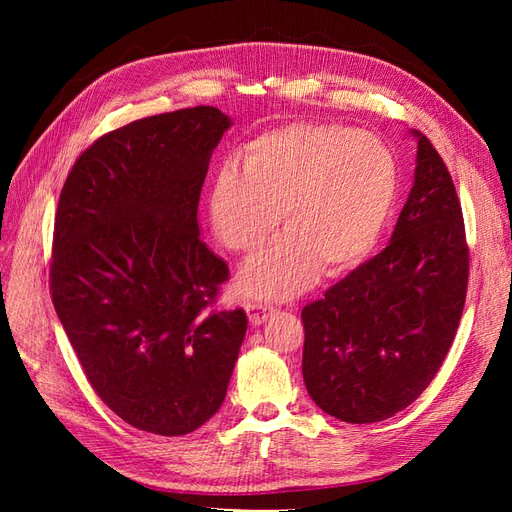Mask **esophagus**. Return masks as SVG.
<instances>
[{
	"instance_id": "esophagus-1",
	"label": "esophagus",
	"mask_w": 512,
	"mask_h": 512,
	"mask_svg": "<svg viewBox=\"0 0 512 512\" xmlns=\"http://www.w3.org/2000/svg\"><path fill=\"white\" fill-rule=\"evenodd\" d=\"M245 309H247V316H250L252 327H258V324L265 322L269 318V314L273 312V307L265 305V303H247Z\"/></svg>"
}]
</instances>
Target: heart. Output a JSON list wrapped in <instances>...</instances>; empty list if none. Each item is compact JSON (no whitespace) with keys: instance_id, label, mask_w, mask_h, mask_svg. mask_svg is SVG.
<instances>
[{"instance_id":"1","label":"heart","mask_w":512,"mask_h":512,"mask_svg":"<svg viewBox=\"0 0 512 512\" xmlns=\"http://www.w3.org/2000/svg\"><path fill=\"white\" fill-rule=\"evenodd\" d=\"M397 196V162L380 136L337 123L292 121L245 143L237 166L213 179L215 235L239 256H254L239 288L286 299L312 284L318 267L337 275L361 262L380 239Z\"/></svg>"}]
</instances>
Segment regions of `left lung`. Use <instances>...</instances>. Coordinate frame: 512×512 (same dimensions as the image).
I'll use <instances>...</instances> for the list:
<instances>
[{
	"mask_svg": "<svg viewBox=\"0 0 512 512\" xmlns=\"http://www.w3.org/2000/svg\"><path fill=\"white\" fill-rule=\"evenodd\" d=\"M414 134V185L391 243L301 312L307 393L346 423L408 408L442 367L466 305L459 196L436 147Z\"/></svg>",
	"mask_w": 512,
	"mask_h": 512,
	"instance_id": "8db88e82",
	"label": "left lung"
}]
</instances>
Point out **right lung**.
I'll use <instances>...</instances> for the list:
<instances>
[{"instance_id":"1","label":"right lung","mask_w":512,"mask_h":512,"mask_svg":"<svg viewBox=\"0 0 512 512\" xmlns=\"http://www.w3.org/2000/svg\"><path fill=\"white\" fill-rule=\"evenodd\" d=\"M230 128L215 106L106 132L59 194L51 299L89 384L128 425L183 436L220 410L247 329L215 301L228 265L198 237V200Z\"/></svg>"}]
</instances>
